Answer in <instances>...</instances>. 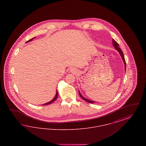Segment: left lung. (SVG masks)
<instances>
[{
    "label": "left lung",
    "instance_id": "obj_1",
    "mask_svg": "<svg viewBox=\"0 0 146 146\" xmlns=\"http://www.w3.org/2000/svg\"><path fill=\"white\" fill-rule=\"evenodd\" d=\"M113 46H114L115 49L118 50V52H119V54H120V55H121V57H122V59H123V61H124V64H125V70H126V62H125V57H124V54H123V51H121V50L120 49V48L119 47V44L117 43V42H115L114 40H113ZM79 96L82 98V99H83L84 101L88 102V103L93 104V103L95 102V101H90V100H89L86 99L85 98H84V97L81 95V94L80 93V91H79Z\"/></svg>",
    "mask_w": 146,
    "mask_h": 146
}]
</instances>
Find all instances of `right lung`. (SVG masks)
Returning <instances> with one entry per match:
<instances>
[{
    "mask_svg": "<svg viewBox=\"0 0 146 146\" xmlns=\"http://www.w3.org/2000/svg\"><path fill=\"white\" fill-rule=\"evenodd\" d=\"M32 39H33V38H32L31 39H30V40H28L27 42H31V41H32ZM58 92H57V90L56 91V95L55 96V97L51 101H50V102H48V103H46V104H42V105H48V104H52V102H54L55 101H56V99L57 98V97H58Z\"/></svg>",
    "mask_w": 146,
    "mask_h": 146,
    "instance_id": "obj_1",
    "label": "right lung"
}]
</instances>
